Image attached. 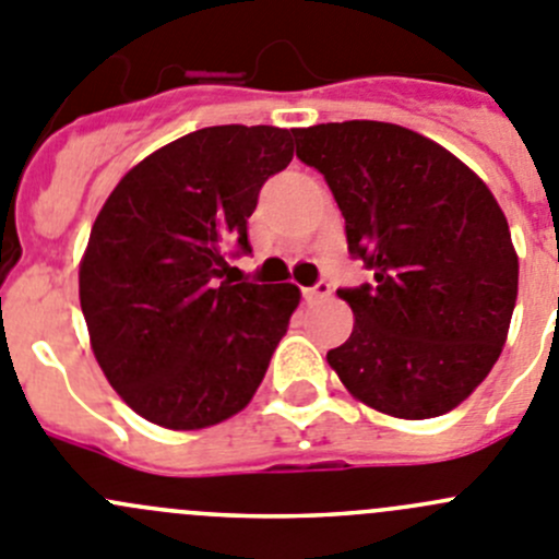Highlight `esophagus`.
<instances>
[{"label": "esophagus", "mask_w": 559, "mask_h": 559, "mask_svg": "<svg viewBox=\"0 0 559 559\" xmlns=\"http://www.w3.org/2000/svg\"><path fill=\"white\" fill-rule=\"evenodd\" d=\"M330 292L333 289H330L328 281L322 278V281H317L313 286H308V289H302V297H306L308 302H317V300H324V297H330Z\"/></svg>", "instance_id": "esophagus-1"}]
</instances>
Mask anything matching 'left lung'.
I'll return each instance as SVG.
<instances>
[{"label":"left lung","instance_id":"8db88e82","mask_svg":"<svg viewBox=\"0 0 559 559\" xmlns=\"http://www.w3.org/2000/svg\"><path fill=\"white\" fill-rule=\"evenodd\" d=\"M292 133L297 158L333 191L352 259L373 275L338 289L355 328L328 362L384 415H445L491 371L516 306L519 259L500 204L456 155L401 124Z\"/></svg>","mask_w":559,"mask_h":559}]
</instances>
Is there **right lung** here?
Segmentation results:
<instances>
[{
  "instance_id": "obj_1",
  "label": "right lung",
  "mask_w": 559,
  "mask_h": 559,
  "mask_svg": "<svg viewBox=\"0 0 559 559\" xmlns=\"http://www.w3.org/2000/svg\"><path fill=\"white\" fill-rule=\"evenodd\" d=\"M289 160L284 128L193 130L133 166L95 218L81 311L106 379L150 424L207 429L262 384L300 289L224 270L251 253L259 191Z\"/></svg>"
}]
</instances>
